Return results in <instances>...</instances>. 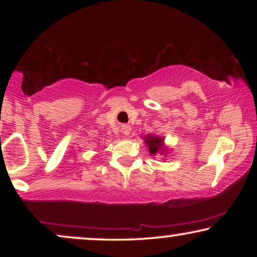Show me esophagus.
<instances>
[{
    "mask_svg": "<svg viewBox=\"0 0 257 257\" xmlns=\"http://www.w3.org/2000/svg\"><path fill=\"white\" fill-rule=\"evenodd\" d=\"M120 131H122L123 135H125V137H128V135L131 134L132 128H131V125H128V124H123L122 126H120Z\"/></svg>",
    "mask_w": 257,
    "mask_h": 257,
    "instance_id": "1",
    "label": "esophagus"
}]
</instances>
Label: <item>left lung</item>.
Listing matches in <instances>:
<instances>
[{
	"mask_svg": "<svg viewBox=\"0 0 257 257\" xmlns=\"http://www.w3.org/2000/svg\"><path fill=\"white\" fill-rule=\"evenodd\" d=\"M144 141H145L146 147L149 149V152L151 156L157 155H168V147L164 144V138L158 137L156 134H150L144 137Z\"/></svg>",
	"mask_w": 257,
	"mask_h": 257,
	"instance_id": "obj_1",
	"label": "left lung"
}]
</instances>
